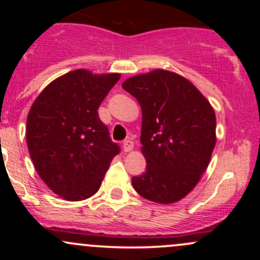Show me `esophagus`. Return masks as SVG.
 <instances>
[{
    "mask_svg": "<svg viewBox=\"0 0 260 260\" xmlns=\"http://www.w3.org/2000/svg\"><path fill=\"white\" fill-rule=\"evenodd\" d=\"M134 147V143L131 139H127L123 142V150L124 151H131Z\"/></svg>",
    "mask_w": 260,
    "mask_h": 260,
    "instance_id": "34e87169",
    "label": "esophagus"
}]
</instances>
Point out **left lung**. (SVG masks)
Here are the masks:
<instances>
[{
    "mask_svg": "<svg viewBox=\"0 0 260 260\" xmlns=\"http://www.w3.org/2000/svg\"><path fill=\"white\" fill-rule=\"evenodd\" d=\"M122 88L142 107V153L147 171L132 177L148 201L171 204L184 198L207 170L216 143L210 103L189 80L165 70L131 77Z\"/></svg>",
    "mask_w": 260,
    "mask_h": 260,
    "instance_id": "8db88e82",
    "label": "left lung"
}]
</instances>
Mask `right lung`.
I'll return each mask as SVG.
<instances>
[{
	"instance_id": "1",
	"label": "right lung",
	"mask_w": 260,
	"mask_h": 260,
	"mask_svg": "<svg viewBox=\"0 0 260 260\" xmlns=\"http://www.w3.org/2000/svg\"><path fill=\"white\" fill-rule=\"evenodd\" d=\"M121 76L76 70L39 94L26 118V144L46 186L66 201L99 190L120 147L110 138L98 109Z\"/></svg>"
}]
</instances>
